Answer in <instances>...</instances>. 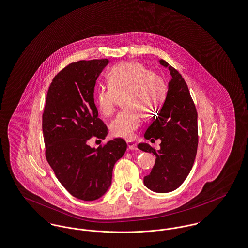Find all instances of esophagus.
<instances>
[{
  "label": "esophagus",
  "instance_id": "esophagus-1",
  "mask_svg": "<svg viewBox=\"0 0 248 248\" xmlns=\"http://www.w3.org/2000/svg\"><path fill=\"white\" fill-rule=\"evenodd\" d=\"M126 142H127V146L130 150H137V143L136 142H134L132 140H126Z\"/></svg>",
  "mask_w": 248,
  "mask_h": 248
}]
</instances>
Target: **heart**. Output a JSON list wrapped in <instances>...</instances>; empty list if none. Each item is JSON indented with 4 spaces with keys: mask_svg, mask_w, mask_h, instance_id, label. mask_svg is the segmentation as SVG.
I'll list each match as a JSON object with an SVG mask.
<instances>
[{
    "mask_svg": "<svg viewBox=\"0 0 248 248\" xmlns=\"http://www.w3.org/2000/svg\"><path fill=\"white\" fill-rule=\"evenodd\" d=\"M110 88L97 93L96 104L101 114L110 117L114 113L117 95L127 93L124 108L140 109L147 107L145 112L151 113L162 106L165 100V86L163 80L149 72L138 62H122L115 65L108 76ZM140 119L133 109L124 111L111 123V133L116 137L131 138L137 129Z\"/></svg>",
    "mask_w": 248,
    "mask_h": 248,
    "instance_id": "heart-1",
    "label": "heart"
}]
</instances>
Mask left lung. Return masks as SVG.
I'll return each instance as SVG.
<instances>
[{
  "instance_id": "8db88e82",
  "label": "left lung",
  "mask_w": 248,
  "mask_h": 248,
  "mask_svg": "<svg viewBox=\"0 0 248 248\" xmlns=\"http://www.w3.org/2000/svg\"><path fill=\"white\" fill-rule=\"evenodd\" d=\"M160 63L168 67L172 79L165 104L144 134L151 141L160 139V149L148 143H139L138 148L156 156L150 174L143 178L144 186L154 192L166 193L177 189L192 169L199 141L198 114L182 75L165 60Z\"/></svg>"
}]
</instances>
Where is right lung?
<instances>
[{
  "label": "right lung",
  "instance_id": "right-lung-1",
  "mask_svg": "<svg viewBox=\"0 0 248 248\" xmlns=\"http://www.w3.org/2000/svg\"><path fill=\"white\" fill-rule=\"evenodd\" d=\"M108 63V59L82 60L62 68L48 88L43 113L46 158L62 186L83 201L108 191L114 165L127 146L121 138L98 148L87 143L108 135L94 103L96 81Z\"/></svg>",
  "mask_w": 248,
  "mask_h": 248
}]
</instances>
